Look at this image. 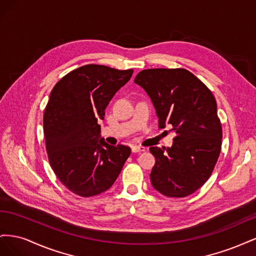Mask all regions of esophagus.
Segmentation results:
<instances>
[{"mask_svg": "<svg viewBox=\"0 0 256 256\" xmlns=\"http://www.w3.org/2000/svg\"><path fill=\"white\" fill-rule=\"evenodd\" d=\"M145 147L144 146H132L131 147V150H132V152H145Z\"/></svg>", "mask_w": 256, "mask_h": 256, "instance_id": "esophagus-1", "label": "esophagus"}]
</instances>
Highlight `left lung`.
<instances>
[{
    "label": "left lung",
    "instance_id": "obj_1",
    "mask_svg": "<svg viewBox=\"0 0 256 256\" xmlns=\"http://www.w3.org/2000/svg\"><path fill=\"white\" fill-rule=\"evenodd\" d=\"M134 82L150 97L160 128L171 126L172 147H150L156 159L152 187L170 198H184L210 177L221 152L222 126L216 99L206 85L184 68L145 69Z\"/></svg>",
    "mask_w": 256,
    "mask_h": 256
}]
</instances>
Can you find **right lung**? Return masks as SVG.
I'll use <instances>...</instances> for the list:
<instances>
[{
    "instance_id": "obj_1",
    "label": "right lung",
    "mask_w": 256,
    "mask_h": 256,
    "mask_svg": "<svg viewBox=\"0 0 256 256\" xmlns=\"http://www.w3.org/2000/svg\"><path fill=\"white\" fill-rule=\"evenodd\" d=\"M132 72L84 65L51 92L44 114L46 150L54 174L76 196L90 198L111 188L130 156V147L99 140L98 120H104L106 106Z\"/></svg>"
}]
</instances>
